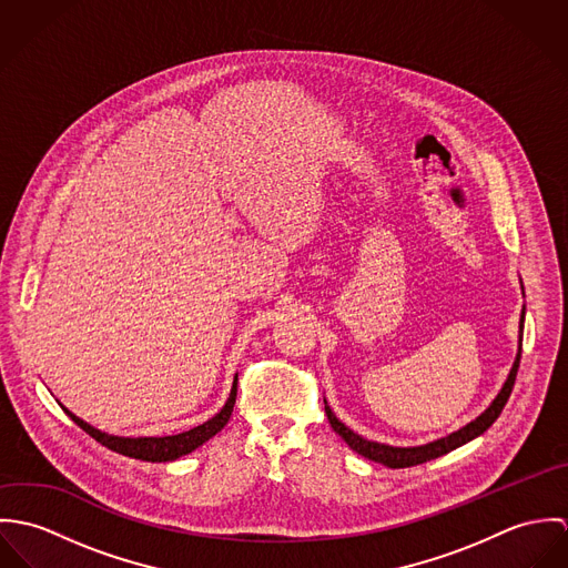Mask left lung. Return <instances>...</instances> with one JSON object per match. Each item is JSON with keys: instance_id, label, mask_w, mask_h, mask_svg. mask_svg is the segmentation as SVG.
<instances>
[{"instance_id": "obj_1", "label": "left lung", "mask_w": 568, "mask_h": 568, "mask_svg": "<svg viewBox=\"0 0 568 568\" xmlns=\"http://www.w3.org/2000/svg\"><path fill=\"white\" fill-rule=\"evenodd\" d=\"M523 317H525V308H523ZM523 317H520V347H518V354H516V361H514V367L500 389V394L494 398V403L487 406L486 410L470 424H466L464 428H459L457 433L448 435V437H442L437 442H430V444H424V446H413V448H396V446H387V444H378V442H369L361 435H356L354 430H349L343 422L336 419V415L332 413V408L325 405V415L329 419V426L345 439V444L356 450L358 455H363L365 459H372L376 464H383L387 468H410V466H419V464H426L430 459H437L464 444H468L470 439L479 437L481 433H486L487 428L496 422V417L500 415L503 406L507 405L509 396H511V389H514V383H516V374H518V365H520V352H523Z\"/></svg>"}]
</instances>
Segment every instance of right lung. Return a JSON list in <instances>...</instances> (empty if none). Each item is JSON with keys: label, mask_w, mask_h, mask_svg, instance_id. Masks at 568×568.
Wrapping results in <instances>:
<instances>
[{"label": "right lung", "mask_w": 568, "mask_h": 568, "mask_svg": "<svg viewBox=\"0 0 568 568\" xmlns=\"http://www.w3.org/2000/svg\"><path fill=\"white\" fill-rule=\"evenodd\" d=\"M236 392H239V378H234L230 400L212 419H207L201 426H194L185 433L168 435V437H115V435H106V433H100L98 428L89 426L87 422L79 419L68 408H65V413L81 426L87 435H91L95 442H100L109 450H115L124 457H133V459H142V462H174V459L192 453L201 444H205L210 437H214L230 422V415H232L234 405H236Z\"/></svg>", "instance_id": "obj_1"}]
</instances>
